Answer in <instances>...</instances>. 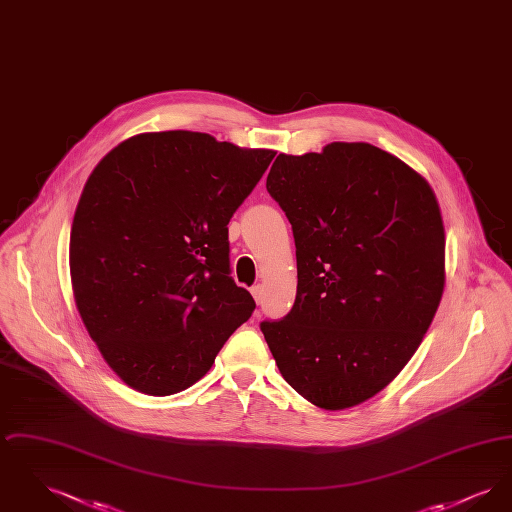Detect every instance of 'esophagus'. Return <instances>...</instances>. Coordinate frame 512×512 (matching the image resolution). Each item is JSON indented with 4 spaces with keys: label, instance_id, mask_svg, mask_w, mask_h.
I'll use <instances>...</instances> for the list:
<instances>
[{
    "label": "esophagus",
    "instance_id": "34e87169",
    "mask_svg": "<svg viewBox=\"0 0 512 512\" xmlns=\"http://www.w3.org/2000/svg\"><path fill=\"white\" fill-rule=\"evenodd\" d=\"M251 295H253V299H255L257 303H261V301H263V286H261V284L253 286V288H251Z\"/></svg>",
    "mask_w": 512,
    "mask_h": 512
}]
</instances>
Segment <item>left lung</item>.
I'll list each match as a JSON object with an SVG mask.
<instances>
[{"label":"left lung","instance_id":"8db88e82","mask_svg":"<svg viewBox=\"0 0 512 512\" xmlns=\"http://www.w3.org/2000/svg\"><path fill=\"white\" fill-rule=\"evenodd\" d=\"M270 197L290 220L297 259L292 311L263 320L284 380L340 411L384 390L438 311L445 232L428 182L370 144L280 153Z\"/></svg>","mask_w":512,"mask_h":512}]
</instances>
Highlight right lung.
I'll return each mask as SVG.
<instances>
[{
  "label": "right lung",
  "mask_w": 512,
  "mask_h": 512,
  "mask_svg": "<svg viewBox=\"0 0 512 512\" xmlns=\"http://www.w3.org/2000/svg\"><path fill=\"white\" fill-rule=\"evenodd\" d=\"M274 155L201 132H149L90 174L71 230L74 299L130 388H190L255 311L230 276L228 222Z\"/></svg>",
  "instance_id": "add662e5"
}]
</instances>
